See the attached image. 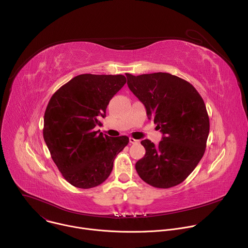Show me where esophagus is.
<instances>
[{
	"mask_svg": "<svg viewBox=\"0 0 248 248\" xmlns=\"http://www.w3.org/2000/svg\"><path fill=\"white\" fill-rule=\"evenodd\" d=\"M129 143H131V144H137V143H139V140L130 137V138H129Z\"/></svg>",
	"mask_w": 248,
	"mask_h": 248,
	"instance_id": "34e87169",
	"label": "esophagus"
}]
</instances>
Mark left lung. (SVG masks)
I'll use <instances>...</instances> for the list:
<instances>
[{
	"label": "left lung",
	"mask_w": 248,
	"mask_h": 248,
	"mask_svg": "<svg viewBox=\"0 0 248 248\" xmlns=\"http://www.w3.org/2000/svg\"><path fill=\"white\" fill-rule=\"evenodd\" d=\"M125 76L128 88L163 133L158 145L149 139L141 141L146 153L136 162V171L154 187L178 186L205 152L210 129L205 103L197 90L179 77L167 73Z\"/></svg>",
	"instance_id": "1"
}]
</instances>
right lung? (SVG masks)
I'll return each mask as SVG.
<instances>
[{
    "label": "right lung",
    "mask_w": 248,
    "mask_h": 248,
    "mask_svg": "<svg viewBox=\"0 0 248 248\" xmlns=\"http://www.w3.org/2000/svg\"><path fill=\"white\" fill-rule=\"evenodd\" d=\"M124 76L80 75L58 89L44 115V140L67 183L95 187L109 178L116 156L128 144L125 135H103L101 126L110 100L125 84Z\"/></svg>",
    "instance_id": "obj_1"
}]
</instances>
